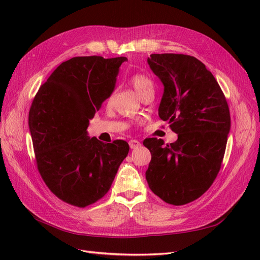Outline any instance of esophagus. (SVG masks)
Here are the masks:
<instances>
[{"label":"esophagus","instance_id":"1","mask_svg":"<svg viewBox=\"0 0 260 260\" xmlns=\"http://www.w3.org/2000/svg\"><path fill=\"white\" fill-rule=\"evenodd\" d=\"M129 146H130L131 149H136V148L141 146V143L139 142L138 140H130L129 141Z\"/></svg>","mask_w":260,"mask_h":260}]
</instances>
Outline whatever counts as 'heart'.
<instances>
[{
    "label": "heart",
    "mask_w": 260,
    "mask_h": 260,
    "mask_svg": "<svg viewBox=\"0 0 260 260\" xmlns=\"http://www.w3.org/2000/svg\"><path fill=\"white\" fill-rule=\"evenodd\" d=\"M131 84L139 94V96L142 95L148 90H154V83L151 78L142 74H137L133 76L131 78Z\"/></svg>",
    "instance_id": "1"
}]
</instances>
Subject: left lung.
Wrapping results in <instances>:
<instances>
[{"mask_svg": "<svg viewBox=\"0 0 260 260\" xmlns=\"http://www.w3.org/2000/svg\"><path fill=\"white\" fill-rule=\"evenodd\" d=\"M152 72L164 85L158 115L178 135L174 143L144 140L152 154L148 186L171 205L205 193L221 167L231 128L229 106L215 77L201 60L184 54H152Z\"/></svg>", "mask_w": 260, "mask_h": 260, "instance_id": "8db88e82", "label": "left lung"}]
</instances>
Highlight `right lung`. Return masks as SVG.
Masks as SVG:
<instances>
[{
    "label": "right lung",
    "instance_id": "obj_1",
    "mask_svg": "<svg viewBox=\"0 0 260 260\" xmlns=\"http://www.w3.org/2000/svg\"><path fill=\"white\" fill-rule=\"evenodd\" d=\"M127 57L78 56L54 70L29 112L38 169L50 190L85 207L108 192L129 153L125 141L103 143L88 136L90 119L115 90Z\"/></svg>",
    "mask_w": 260,
    "mask_h": 260
}]
</instances>
